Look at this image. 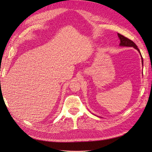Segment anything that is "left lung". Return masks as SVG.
<instances>
[{
    "mask_svg": "<svg viewBox=\"0 0 152 152\" xmlns=\"http://www.w3.org/2000/svg\"><path fill=\"white\" fill-rule=\"evenodd\" d=\"M118 36L120 39V46H127V47H133L134 49H136L138 50V51L140 53V55H141V57H142V62H143V58H142V56L141 53H140V51L139 49L137 48V45L134 44L132 40L130 39H129L128 38L125 37L124 36H123L120 34L118 33Z\"/></svg>",
    "mask_w": 152,
    "mask_h": 152,
    "instance_id": "left-lung-1",
    "label": "left lung"
}]
</instances>
